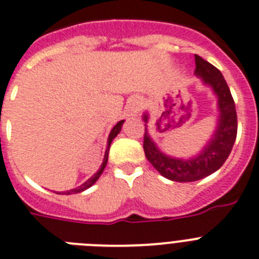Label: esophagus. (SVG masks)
<instances>
[{
    "label": "esophagus",
    "instance_id": "esophagus-1",
    "mask_svg": "<svg viewBox=\"0 0 259 259\" xmlns=\"http://www.w3.org/2000/svg\"><path fill=\"white\" fill-rule=\"evenodd\" d=\"M141 108H142V102H141L140 98H134V100L132 101L130 106H129L130 115L138 114V113H140V110H141Z\"/></svg>",
    "mask_w": 259,
    "mask_h": 259
}]
</instances>
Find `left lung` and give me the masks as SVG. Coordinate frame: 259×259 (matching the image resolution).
<instances>
[{"mask_svg": "<svg viewBox=\"0 0 259 259\" xmlns=\"http://www.w3.org/2000/svg\"><path fill=\"white\" fill-rule=\"evenodd\" d=\"M194 74L209 86L217 97V125L213 136L198 154L190 158H177L165 154L157 146L148 130L149 113L145 111L144 150L149 162L162 177L174 182H194L217 171L228 159L237 138V111L230 89L224 75L213 65L195 54Z\"/></svg>", "mask_w": 259, "mask_h": 259, "instance_id": "left-lung-1", "label": "left lung"}]
</instances>
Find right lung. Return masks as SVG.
<instances>
[{"instance_id": "1", "label": "right lung", "mask_w": 259, "mask_h": 259, "mask_svg": "<svg viewBox=\"0 0 259 259\" xmlns=\"http://www.w3.org/2000/svg\"><path fill=\"white\" fill-rule=\"evenodd\" d=\"M123 122H125V119H122V121H119V122L115 123V126L111 129L110 134H109L108 137V146H106V150H105V155H104V161H102V163H101L100 169L97 170L96 173L92 176V177L89 178V180L86 181V182H83V184L81 185V186H78V188H74L71 189V190H68V191H64L62 194H77V193H82V191H85L86 189H89L90 186H93L94 184H96L97 181H98V178L101 177V174H102V171L105 170V167H106V163H108V158H109V149H110V145L111 142H113V140H114L115 137L118 136L119 132H121V129H122V125ZM57 194H61V193H57Z\"/></svg>"}]
</instances>
